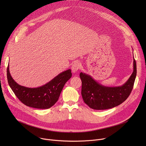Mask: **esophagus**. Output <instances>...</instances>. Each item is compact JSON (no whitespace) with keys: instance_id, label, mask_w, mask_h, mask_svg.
Instances as JSON below:
<instances>
[{"instance_id":"1","label":"esophagus","mask_w":146,"mask_h":146,"mask_svg":"<svg viewBox=\"0 0 146 146\" xmlns=\"http://www.w3.org/2000/svg\"><path fill=\"white\" fill-rule=\"evenodd\" d=\"M81 67V64L78 62H76L72 66V70L73 72H76Z\"/></svg>"}]
</instances>
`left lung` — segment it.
Segmentation results:
<instances>
[{
	"instance_id": "left-lung-1",
	"label": "left lung",
	"mask_w": 146,
	"mask_h": 146,
	"mask_svg": "<svg viewBox=\"0 0 146 146\" xmlns=\"http://www.w3.org/2000/svg\"><path fill=\"white\" fill-rule=\"evenodd\" d=\"M136 63L133 57V71L128 81L119 87L103 86L90 75L81 72V95L83 100L91 109L106 110L119 105L131 93L136 76Z\"/></svg>"
}]
</instances>
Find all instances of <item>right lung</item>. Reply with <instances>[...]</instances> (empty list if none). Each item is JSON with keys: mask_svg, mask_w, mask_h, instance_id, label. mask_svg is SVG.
<instances>
[{"mask_svg": "<svg viewBox=\"0 0 146 146\" xmlns=\"http://www.w3.org/2000/svg\"><path fill=\"white\" fill-rule=\"evenodd\" d=\"M70 69L60 73L45 85L37 88H28L18 84L10 75L9 65L7 77L9 86L18 99L27 106L47 109L58 101L65 83L71 78Z\"/></svg>", "mask_w": 146, "mask_h": 146, "instance_id": "right-lung-1", "label": "right lung"}]
</instances>
